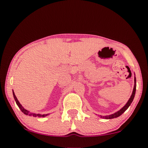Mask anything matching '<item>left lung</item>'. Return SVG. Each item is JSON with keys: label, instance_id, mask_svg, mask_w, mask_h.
Wrapping results in <instances>:
<instances>
[{"label": "left lung", "instance_id": "left-lung-1", "mask_svg": "<svg viewBox=\"0 0 148 148\" xmlns=\"http://www.w3.org/2000/svg\"><path fill=\"white\" fill-rule=\"evenodd\" d=\"M136 78L134 77V89H133V91H132V93L131 96V98L129 99V100L128 101V102H127V104L125 105V106L119 110L118 112H116V113L114 114H112V115H110L108 116H101L102 118H104V119H113L115 118V117H117L121 116L122 114H123L124 112L126 111L127 110V108L129 107L130 105L132 103V101H133L134 99V95H135V92H136Z\"/></svg>", "mask_w": 148, "mask_h": 148}]
</instances>
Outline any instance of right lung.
Wrapping results in <instances>:
<instances>
[{
  "label": "right lung",
  "mask_w": 148,
  "mask_h": 148,
  "mask_svg": "<svg viewBox=\"0 0 148 148\" xmlns=\"http://www.w3.org/2000/svg\"><path fill=\"white\" fill-rule=\"evenodd\" d=\"M13 95H14V99L15 101H16V102L17 106H18V107L20 108V110H21L22 112H23V114H25V115H29V116H33L34 117H45L48 114H43V115H41V114H34V113H32V112H29V111H27V110L24 109V108L21 106V104L19 103V102L18 101V100H17V99L16 98V96L14 94V92L13 91Z\"/></svg>",
  "instance_id": "obj_1"
}]
</instances>
